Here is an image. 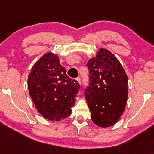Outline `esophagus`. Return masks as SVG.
Here are the masks:
<instances>
[{
	"label": "esophagus",
	"mask_w": 154,
	"mask_h": 154,
	"mask_svg": "<svg viewBox=\"0 0 154 154\" xmlns=\"http://www.w3.org/2000/svg\"><path fill=\"white\" fill-rule=\"evenodd\" d=\"M76 80H77V82L79 85L81 84V79H80V78H79V77H77V78L76 79Z\"/></svg>",
	"instance_id": "34e87169"
}]
</instances>
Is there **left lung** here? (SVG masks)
Instances as JSON below:
<instances>
[{
    "label": "left lung",
    "instance_id": "obj_1",
    "mask_svg": "<svg viewBox=\"0 0 154 154\" xmlns=\"http://www.w3.org/2000/svg\"><path fill=\"white\" fill-rule=\"evenodd\" d=\"M90 83L85 96L92 121L100 128H109L122 115L128 97V75L117 58L100 48L88 61Z\"/></svg>",
    "mask_w": 154,
    "mask_h": 154
}]
</instances>
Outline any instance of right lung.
<instances>
[{"mask_svg":"<svg viewBox=\"0 0 154 154\" xmlns=\"http://www.w3.org/2000/svg\"><path fill=\"white\" fill-rule=\"evenodd\" d=\"M79 85L66 75L59 56L43 55L28 76V89L38 112L45 119L60 121L70 116Z\"/></svg>","mask_w":154,"mask_h":154,"instance_id":"1","label":"right lung"}]
</instances>
